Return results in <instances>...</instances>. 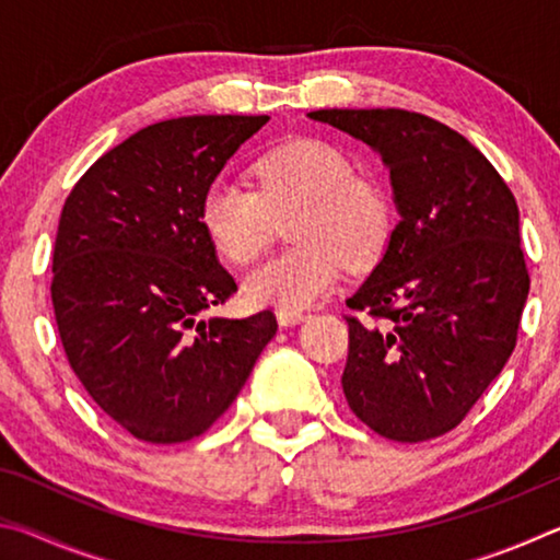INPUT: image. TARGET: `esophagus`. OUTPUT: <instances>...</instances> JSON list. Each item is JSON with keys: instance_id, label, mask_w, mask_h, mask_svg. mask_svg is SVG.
Instances as JSON below:
<instances>
[{"instance_id": "obj_1", "label": "esophagus", "mask_w": 560, "mask_h": 560, "mask_svg": "<svg viewBox=\"0 0 560 560\" xmlns=\"http://www.w3.org/2000/svg\"><path fill=\"white\" fill-rule=\"evenodd\" d=\"M308 318V314H303V311H277V320L281 326H296L303 324V320Z\"/></svg>"}]
</instances>
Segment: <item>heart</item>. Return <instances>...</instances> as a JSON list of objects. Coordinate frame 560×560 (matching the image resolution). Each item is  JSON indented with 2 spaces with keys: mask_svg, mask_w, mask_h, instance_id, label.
Listing matches in <instances>:
<instances>
[{
  "mask_svg": "<svg viewBox=\"0 0 560 560\" xmlns=\"http://www.w3.org/2000/svg\"><path fill=\"white\" fill-rule=\"evenodd\" d=\"M259 192L217 179L205 192L202 226L214 249L232 264L259 257L273 222L289 220L291 242L281 257L244 277L252 306L301 311L318 301L340 277V267L363 269L381 257L390 232L383 195L355 177L350 160L324 140H291L264 155Z\"/></svg>",
  "mask_w": 560,
  "mask_h": 560,
  "instance_id": "1",
  "label": "heart"
}]
</instances>
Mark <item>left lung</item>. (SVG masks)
I'll return each instance as SVG.
<instances>
[{
	"label": "left lung",
	"instance_id": "8db88e82",
	"mask_svg": "<svg viewBox=\"0 0 560 560\" xmlns=\"http://www.w3.org/2000/svg\"><path fill=\"white\" fill-rule=\"evenodd\" d=\"M390 170L397 224L346 303L343 393L393 442H424L464 420L506 365L528 296L518 207L494 165L457 130L400 108L311 110Z\"/></svg>",
	"mask_w": 560,
	"mask_h": 560
}]
</instances>
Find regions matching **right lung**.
I'll use <instances>...</instances> for the list:
<instances>
[{
  "instance_id": "add662e5",
  "label": "right lung",
  "mask_w": 560,
  "mask_h": 560,
  "mask_svg": "<svg viewBox=\"0 0 560 560\" xmlns=\"http://www.w3.org/2000/svg\"><path fill=\"white\" fill-rule=\"evenodd\" d=\"M267 120L155 122L98 158L66 197L56 326L75 377L132 438H200L277 336L271 311L200 320L236 291L202 226L205 192Z\"/></svg>"
}]
</instances>
